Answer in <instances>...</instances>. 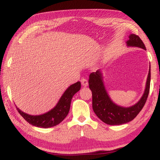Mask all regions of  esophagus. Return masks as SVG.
<instances>
[{"label": "esophagus", "instance_id": "34e87169", "mask_svg": "<svg viewBox=\"0 0 160 160\" xmlns=\"http://www.w3.org/2000/svg\"><path fill=\"white\" fill-rule=\"evenodd\" d=\"M80 82H81V83H82V85L84 86V87H87L88 85V80L85 79V78H82V79H81Z\"/></svg>", "mask_w": 160, "mask_h": 160}]
</instances>
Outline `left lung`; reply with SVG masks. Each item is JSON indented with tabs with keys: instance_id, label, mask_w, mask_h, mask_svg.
<instances>
[{
	"instance_id": "left-lung-1",
	"label": "left lung",
	"mask_w": 160,
	"mask_h": 160,
	"mask_svg": "<svg viewBox=\"0 0 160 160\" xmlns=\"http://www.w3.org/2000/svg\"><path fill=\"white\" fill-rule=\"evenodd\" d=\"M126 43L130 47H137L146 50L144 43L136 34L130 35L129 39ZM150 68L145 90L142 98L133 106L125 108L116 105L110 99L104 88L99 70L90 73L89 88L92 92V109L97 117L109 125H121L133 120L142 110L147 101L150 92Z\"/></svg>"
}]
</instances>
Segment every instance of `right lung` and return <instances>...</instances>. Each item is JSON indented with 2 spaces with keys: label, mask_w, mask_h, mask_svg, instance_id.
<instances>
[{
  "label": "right lung",
  "mask_w": 160,
  "mask_h": 160,
  "mask_svg": "<svg viewBox=\"0 0 160 160\" xmlns=\"http://www.w3.org/2000/svg\"><path fill=\"white\" fill-rule=\"evenodd\" d=\"M80 82L70 85L61 97L56 106L50 112L39 116H31L24 113L17 108L20 114L32 126L39 128H50L60 123L69 112L71 99L74 94L80 90Z\"/></svg>",
  "instance_id": "add662e5"
}]
</instances>
